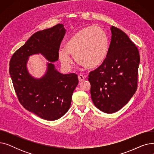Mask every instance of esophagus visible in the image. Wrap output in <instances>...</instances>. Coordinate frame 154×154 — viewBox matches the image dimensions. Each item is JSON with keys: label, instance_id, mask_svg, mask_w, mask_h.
Wrapping results in <instances>:
<instances>
[{"label": "esophagus", "instance_id": "obj_1", "mask_svg": "<svg viewBox=\"0 0 154 154\" xmlns=\"http://www.w3.org/2000/svg\"><path fill=\"white\" fill-rule=\"evenodd\" d=\"M78 78H79V82H82V81H84V80H85V76L83 75H82V74L79 75Z\"/></svg>", "mask_w": 154, "mask_h": 154}]
</instances>
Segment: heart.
<instances>
[{"mask_svg": "<svg viewBox=\"0 0 154 154\" xmlns=\"http://www.w3.org/2000/svg\"><path fill=\"white\" fill-rule=\"evenodd\" d=\"M108 52V38L105 31L98 26L79 30L66 44V47L59 50V59L63 66L69 68L72 63L70 54L75 61L87 68L100 65Z\"/></svg>", "mask_w": 154, "mask_h": 154, "instance_id": "b5f03b06", "label": "heart"}]
</instances>
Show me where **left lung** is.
I'll use <instances>...</instances> for the list:
<instances>
[{
    "label": "left lung",
    "mask_w": 154,
    "mask_h": 154,
    "mask_svg": "<svg viewBox=\"0 0 154 154\" xmlns=\"http://www.w3.org/2000/svg\"><path fill=\"white\" fill-rule=\"evenodd\" d=\"M111 32L106 59L88 75L93 103L107 114L122 109L136 92L140 63L138 48L128 37L114 26Z\"/></svg>",
    "instance_id": "left-lung-1"
}]
</instances>
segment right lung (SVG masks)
Masks as SVG:
<instances>
[{
  "instance_id": "1",
  "label": "right lung",
  "mask_w": 154,
  "mask_h": 154,
  "mask_svg": "<svg viewBox=\"0 0 154 154\" xmlns=\"http://www.w3.org/2000/svg\"><path fill=\"white\" fill-rule=\"evenodd\" d=\"M66 34L62 24L35 32L16 51L10 60L9 72L18 100L27 110L47 120H55L69 110L72 94L78 85L75 73L62 74L48 63L45 75L32 77L26 69L28 57L40 53L51 62L59 59L60 43Z\"/></svg>"
}]
</instances>
